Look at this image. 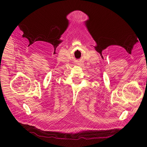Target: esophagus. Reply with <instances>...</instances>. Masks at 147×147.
<instances>
[{
    "label": "esophagus",
    "mask_w": 147,
    "mask_h": 147,
    "mask_svg": "<svg viewBox=\"0 0 147 147\" xmlns=\"http://www.w3.org/2000/svg\"><path fill=\"white\" fill-rule=\"evenodd\" d=\"M77 64H78V65H80V66H83V65H84V63H82L81 61H78V63H77Z\"/></svg>",
    "instance_id": "esophagus-1"
}]
</instances>
